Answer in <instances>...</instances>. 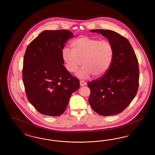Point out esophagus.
I'll use <instances>...</instances> for the list:
<instances>
[{
  "label": "esophagus",
  "mask_w": 155,
  "mask_h": 155,
  "mask_svg": "<svg viewBox=\"0 0 155 155\" xmlns=\"http://www.w3.org/2000/svg\"><path fill=\"white\" fill-rule=\"evenodd\" d=\"M80 83L81 86H84V85H87V82L85 81H83V80H80Z\"/></svg>",
  "instance_id": "1"
}]
</instances>
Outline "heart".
<instances>
[{"label": "heart", "instance_id": "obj_1", "mask_svg": "<svg viewBox=\"0 0 155 155\" xmlns=\"http://www.w3.org/2000/svg\"><path fill=\"white\" fill-rule=\"evenodd\" d=\"M71 51L64 48L61 56L67 70L73 73L82 64L84 66L77 75L86 78L91 74L99 77L109 69L114 57L113 45L108 40H101L82 36L74 39L70 44Z\"/></svg>", "mask_w": 155, "mask_h": 155}]
</instances>
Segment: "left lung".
Wrapping results in <instances>:
<instances>
[{
    "instance_id": "obj_1",
    "label": "left lung",
    "mask_w": 155,
    "mask_h": 155,
    "mask_svg": "<svg viewBox=\"0 0 155 155\" xmlns=\"http://www.w3.org/2000/svg\"><path fill=\"white\" fill-rule=\"evenodd\" d=\"M101 34L113 45L114 57L108 71L91 82L88 102L97 113L117 114L125 109L136 95L140 71L138 61L130 42L118 33L107 30H91Z\"/></svg>"
}]
</instances>
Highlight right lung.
I'll use <instances>...</instances> for the list:
<instances>
[{
    "label": "right lung",
    "mask_w": 155,
    "mask_h": 155,
    "mask_svg": "<svg viewBox=\"0 0 155 155\" xmlns=\"http://www.w3.org/2000/svg\"><path fill=\"white\" fill-rule=\"evenodd\" d=\"M73 37L68 30H46L25 51L22 68L25 93L42 114H62L70 96L80 88V81L67 70L61 56L67 41Z\"/></svg>",
    "instance_id": "add662e5"
}]
</instances>
